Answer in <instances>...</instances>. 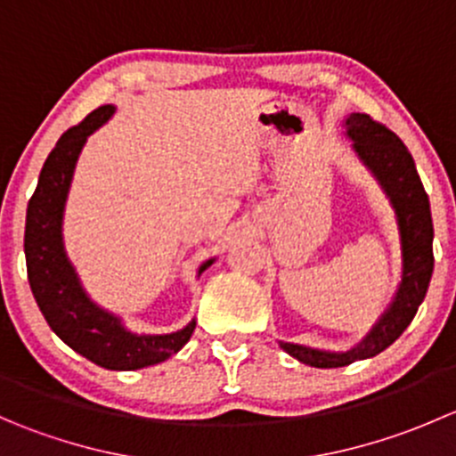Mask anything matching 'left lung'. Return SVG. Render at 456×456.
I'll return each instance as SVG.
<instances>
[{
    "label": "left lung",
    "instance_id": "1",
    "mask_svg": "<svg viewBox=\"0 0 456 456\" xmlns=\"http://www.w3.org/2000/svg\"><path fill=\"white\" fill-rule=\"evenodd\" d=\"M344 127H346V136L353 141L355 154L377 178L397 216L399 240H402V282L388 309L381 314L370 333L351 351L330 353L300 346V344L280 342V348H284L289 355L315 369H339V366L369 360L386 351L408 329L424 302L432 278V266H435L430 202H428V194L421 185L411 151L395 132L372 121L369 114H348Z\"/></svg>",
    "mask_w": 456,
    "mask_h": 456
}]
</instances>
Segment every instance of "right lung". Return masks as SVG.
<instances>
[{
  "label": "right lung",
  "mask_w": 456,
  "mask_h": 456,
  "mask_svg": "<svg viewBox=\"0 0 456 456\" xmlns=\"http://www.w3.org/2000/svg\"><path fill=\"white\" fill-rule=\"evenodd\" d=\"M112 114L114 105L96 108L79 126L70 127L48 154L26 211L24 251L32 296L50 329L72 351L96 366L108 370H136L160 364L181 351L194 333L196 320L176 333H132L123 326L121 317L90 300L63 249V209L77 160L87 136L99 130ZM211 265L214 257L202 262L199 275Z\"/></svg>",
  "instance_id": "1"
}]
</instances>
